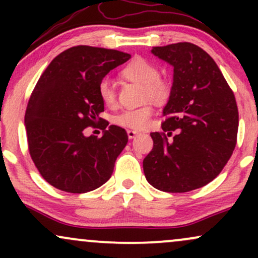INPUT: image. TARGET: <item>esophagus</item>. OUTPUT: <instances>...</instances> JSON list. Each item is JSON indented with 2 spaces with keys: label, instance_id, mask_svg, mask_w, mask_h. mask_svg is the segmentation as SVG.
I'll use <instances>...</instances> for the list:
<instances>
[{
  "label": "esophagus",
  "instance_id": "1",
  "mask_svg": "<svg viewBox=\"0 0 258 258\" xmlns=\"http://www.w3.org/2000/svg\"><path fill=\"white\" fill-rule=\"evenodd\" d=\"M137 135H138V132L137 131H133V130H128V131H127V136H128L130 139L135 138Z\"/></svg>",
  "mask_w": 258,
  "mask_h": 258
}]
</instances>
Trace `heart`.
<instances>
[{"mask_svg": "<svg viewBox=\"0 0 258 258\" xmlns=\"http://www.w3.org/2000/svg\"><path fill=\"white\" fill-rule=\"evenodd\" d=\"M121 76L128 81L137 82L146 86V96L152 99L161 100L167 99L170 96V85L164 79L159 78V69L152 61L143 58L133 59L121 72ZM99 98L106 106L116 104V92L111 80L103 79L98 85ZM153 114L152 105H144L137 109H128L120 112L114 117L116 125L127 127L132 130H143L149 123Z\"/></svg>", "mask_w": 258, "mask_h": 258, "instance_id": "1", "label": "heart"}]
</instances>
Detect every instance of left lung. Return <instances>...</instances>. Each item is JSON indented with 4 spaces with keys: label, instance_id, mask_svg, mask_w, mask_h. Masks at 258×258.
<instances>
[{
    "label": "left lung",
    "instance_id": "obj_1",
    "mask_svg": "<svg viewBox=\"0 0 258 258\" xmlns=\"http://www.w3.org/2000/svg\"><path fill=\"white\" fill-rule=\"evenodd\" d=\"M152 53L172 65L173 82L162 110L164 132L150 133L154 146L143 160L144 174L159 190L185 193L226 166L236 144L238 106L217 64L197 44L153 47Z\"/></svg>",
    "mask_w": 258,
    "mask_h": 258
}]
</instances>
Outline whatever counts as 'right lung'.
Segmentation results:
<instances>
[{
  "instance_id": "1",
  "label": "right lung",
  "mask_w": 258,
  "mask_h": 258,
  "mask_svg": "<svg viewBox=\"0 0 258 258\" xmlns=\"http://www.w3.org/2000/svg\"><path fill=\"white\" fill-rule=\"evenodd\" d=\"M131 55L115 49L76 46L57 55L38 79L25 112L29 152L49 184L68 193H87L111 177L127 133L104 121L100 138L86 137L104 111L98 85Z\"/></svg>"
}]
</instances>
